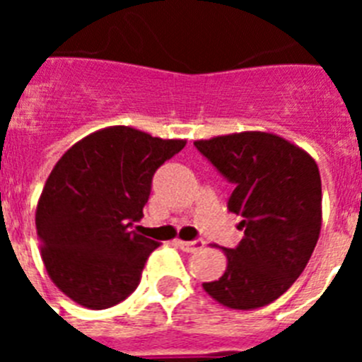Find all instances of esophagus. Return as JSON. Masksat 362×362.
Segmentation results:
<instances>
[{
    "instance_id": "obj_1",
    "label": "esophagus",
    "mask_w": 362,
    "mask_h": 362,
    "mask_svg": "<svg viewBox=\"0 0 362 362\" xmlns=\"http://www.w3.org/2000/svg\"><path fill=\"white\" fill-rule=\"evenodd\" d=\"M175 243H177L179 248H181V250H185V252H197L204 246L203 239H197V241H181V239H177Z\"/></svg>"
}]
</instances>
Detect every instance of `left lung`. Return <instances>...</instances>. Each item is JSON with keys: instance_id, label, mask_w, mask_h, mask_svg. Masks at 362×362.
<instances>
[{"instance_id": "left-lung-1", "label": "left lung", "mask_w": 362, "mask_h": 362, "mask_svg": "<svg viewBox=\"0 0 362 362\" xmlns=\"http://www.w3.org/2000/svg\"><path fill=\"white\" fill-rule=\"evenodd\" d=\"M233 183L228 210L243 217L238 248H223V276L203 290L232 310H255L303 274L322 225L321 175L306 150L272 132L246 130L194 141ZM217 246V245H214Z\"/></svg>"}]
</instances>
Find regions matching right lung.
<instances>
[{"label":"right lung","instance_id":"right-lung-1","mask_svg":"<svg viewBox=\"0 0 362 362\" xmlns=\"http://www.w3.org/2000/svg\"><path fill=\"white\" fill-rule=\"evenodd\" d=\"M185 145L116 124L74 143L54 165L36 232L47 274L74 303L110 308L137 288L159 243L129 228L143 217L156 170Z\"/></svg>","mask_w":362,"mask_h":362}]
</instances>
